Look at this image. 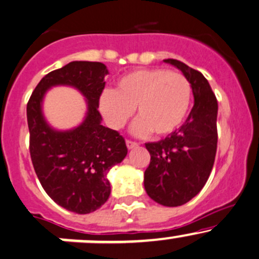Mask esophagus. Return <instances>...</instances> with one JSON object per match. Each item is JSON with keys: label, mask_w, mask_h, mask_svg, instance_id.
Returning a JSON list of instances; mask_svg holds the SVG:
<instances>
[{"label": "esophagus", "mask_w": 259, "mask_h": 259, "mask_svg": "<svg viewBox=\"0 0 259 259\" xmlns=\"http://www.w3.org/2000/svg\"><path fill=\"white\" fill-rule=\"evenodd\" d=\"M138 143H136V141H132V140H126V146H127V149H134V147H136L138 146Z\"/></svg>", "instance_id": "obj_1"}]
</instances>
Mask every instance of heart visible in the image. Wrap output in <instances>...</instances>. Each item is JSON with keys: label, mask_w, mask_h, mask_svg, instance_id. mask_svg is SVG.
I'll use <instances>...</instances> for the list:
<instances>
[{"label": "heart", "mask_w": 259, "mask_h": 259, "mask_svg": "<svg viewBox=\"0 0 259 259\" xmlns=\"http://www.w3.org/2000/svg\"><path fill=\"white\" fill-rule=\"evenodd\" d=\"M192 84L184 75L167 69H144L127 73L118 81L116 90L102 93L99 107L114 129L123 127L134 114L136 135L153 133L167 136L183 124L192 102Z\"/></svg>", "instance_id": "obj_1"}]
</instances>
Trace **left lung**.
<instances>
[{"label":"left lung","mask_w":259,"mask_h":259,"mask_svg":"<svg viewBox=\"0 0 259 259\" xmlns=\"http://www.w3.org/2000/svg\"><path fill=\"white\" fill-rule=\"evenodd\" d=\"M189 79L194 106L178 130L145 144L151 160L144 175L147 195L164 206H180L203 189L218 147V101L208 79L183 62L167 59Z\"/></svg>","instance_id":"obj_1"}]
</instances>
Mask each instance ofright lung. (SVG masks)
Returning <instances> with one entry per match:
<instances>
[{"label":"right lung","mask_w":259,"mask_h":259,"mask_svg":"<svg viewBox=\"0 0 259 259\" xmlns=\"http://www.w3.org/2000/svg\"><path fill=\"white\" fill-rule=\"evenodd\" d=\"M107 73L102 62L72 61L42 77L27 103L34 171L56 204L77 214L92 212L106 203L110 194L107 173L127 153L123 136L101 124L99 98ZM56 84L76 87L89 101L87 119L70 132L53 131L41 114L44 93Z\"/></svg>","instance_id":"right-lung-1"}]
</instances>
